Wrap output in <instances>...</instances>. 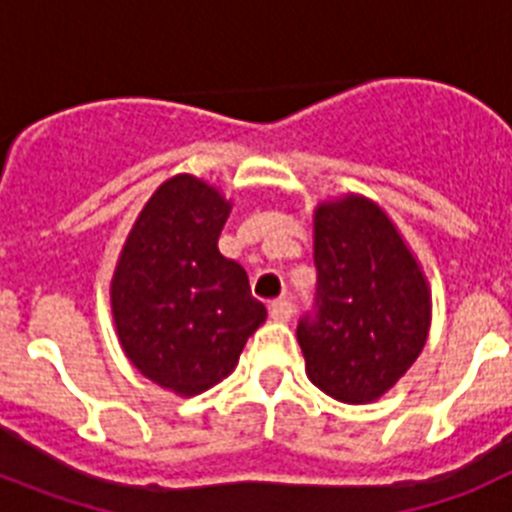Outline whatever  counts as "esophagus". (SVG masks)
<instances>
[{"mask_svg":"<svg viewBox=\"0 0 512 512\" xmlns=\"http://www.w3.org/2000/svg\"><path fill=\"white\" fill-rule=\"evenodd\" d=\"M269 315L277 320V323H287V320L292 318V302H289V300H274L269 305Z\"/></svg>","mask_w":512,"mask_h":512,"instance_id":"esophagus-1","label":"esophagus"}]
</instances>
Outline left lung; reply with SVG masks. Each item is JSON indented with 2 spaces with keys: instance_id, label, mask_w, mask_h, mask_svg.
<instances>
[{
  "instance_id": "8db88e82",
  "label": "left lung",
  "mask_w": 512,
  "mask_h": 512,
  "mask_svg": "<svg viewBox=\"0 0 512 512\" xmlns=\"http://www.w3.org/2000/svg\"><path fill=\"white\" fill-rule=\"evenodd\" d=\"M315 315L297 325L310 382L346 405L392 390L431 330V287L390 215L364 194L315 207Z\"/></svg>"
}]
</instances>
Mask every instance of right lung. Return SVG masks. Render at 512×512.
I'll list each match as a JSON object with an SVG mask.
<instances>
[{
    "instance_id": "right-lung-1",
    "label": "right lung",
    "mask_w": 512,
    "mask_h": 512,
    "mask_svg": "<svg viewBox=\"0 0 512 512\" xmlns=\"http://www.w3.org/2000/svg\"><path fill=\"white\" fill-rule=\"evenodd\" d=\"M230 210L200 176H171L140 210L112 274L122 351L143 377L179 397L223 382L266 320L246 269L217 251Z\"/></svg>"
}]
</instances>
